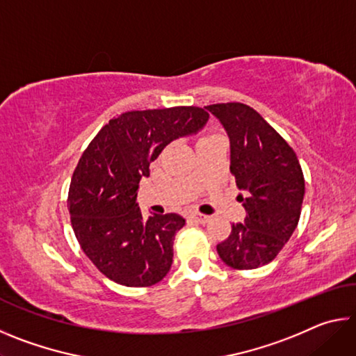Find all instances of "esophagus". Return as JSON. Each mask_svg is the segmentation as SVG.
Wrapping results in <instances>:
<instances>
[{
	"label": "esophagus",
	"instance_id": "obj_1",
	"mask_svg": "<svg viewBox=\"0 0 356 356\" xmlns=\"http://www.w3.org/2000/svg\"><path fill=\"white\" fill-rule=\"evenodd\" d=\"M190 220H193L195 222H200V225H206V222H209L210 216L209 215H202V213H191L190 215Z\"/></svg>",
	"mask_w": 356,
	"mask_h": 356
}]
</instances>
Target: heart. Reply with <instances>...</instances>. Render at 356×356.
Listing matches in <instances>:
<instances>
[{"instance_id":"b5f03b06","label":"heart","mask_w":356,"mask_h":356,"mask_svg":"<svg viewBox=\"0 0 356 356\" xmlns=\"http://www.w3.org/2000/svg\"><path fill=\"white\" fill-rule=\"evenodd\" d=\"M213 136H216V135H213ZM206 138H212V136H206ZM202 140H204V138H202Z\"/></svg>"}]
</instances>
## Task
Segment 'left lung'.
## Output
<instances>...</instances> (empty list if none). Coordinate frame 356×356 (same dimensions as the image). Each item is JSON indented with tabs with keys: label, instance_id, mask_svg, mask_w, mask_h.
<instances>
[{
	"label": "left lung",
	"instance_id": "1",
	"mask_svg": "<svg viewBox=\"0 0 356 356\" xmlns=\"http://www.w3.org/2000/svg\"><path fill=\"white\" fill-rule=\"evenodd\" d=\"M229 136L231 166L246 218L232 225L229 237L216 245L221 261L237 270L272 262L298 225L305 179L292 147L251 106H206Z\"/></svg>",
	"mask_w": 356,
	"mask_h": 356
}]
</instances>
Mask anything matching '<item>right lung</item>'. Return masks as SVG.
I'll use <instances>...</instances> for the list:
<instances>
[{
  "mask_svg": "<svg viewBox=\"0 0 356 356\" xmlns=\"http://www.w3.org/2000/svg\"><path fill=\"white\" fill-rule=\"evenodd\" d=\"M209 114L196 106L129 111L111 119L84 150L72 176L75 237L106 278L129 287L156 284L170 272L177 213L143 218L136 195L149 165L168 144L196 135Z\"/></svg>",
  "mask_w": 356,
  "mask_h": 356,
  "instance_id": "obj_1",
  "label": "right lung"
}]
</instances>
